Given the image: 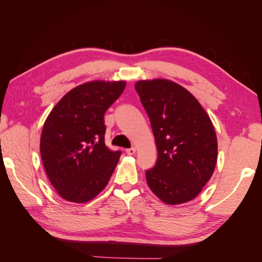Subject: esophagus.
Masks as SVG:
<instances>
[{"label": "esophagus", "mask_w": 262, "mask_h": 262, "mask_svg": "<svg viewBox=\"0 0 262 262\" xmlns=\"http://www.w3.org/2000/svg\"><path fill=\"white\" fill-rule=\"evenodd\" d=\"M125 153L128 154V155H133L134 153H136V148H134V147L126 148V149H125Z\"/></svg>", "instance_id": "34e87169"}]
</instances>
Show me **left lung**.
I'll return each mask as SVG.
<instances>
[{
    "mask_svg": "<svg viewBox=\"0 0 262 262\" xmlns=\"http://www.w3.org/2000/svg\"><path fill=\"white\" fill-rule=\"evenodd\" d=\"M136 91L149 118L157 161L147 169L149 189L167 204H180L200 193L217 160L211 119L191 94L167 81H139Z\"/></svg>",
    "mask_w": 262,
    "mask_h": 262,
    "instance_id": "obj_1",
    "label": "left lung"
}]
</instances>
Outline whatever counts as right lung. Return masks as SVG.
Wrapping results in <instances>:
<instances>
[{"mask_svg":"<svg viewBox=\"0 0 262 262\" xmlns=\"http://www.w3.org/2000/svg\"><path fill=\"white\" fill-rule=\"evenodd\" d=\"M124 87L121 81L82 84L66 94L47 118L40 154L47 176L63 199L87 202L107 186L121 150L106 146L104 116Z\"/></svg>","mask_w":262,"mask_h":262,"instance_id":"obj_1","label":"right lung"}]
</instances>
